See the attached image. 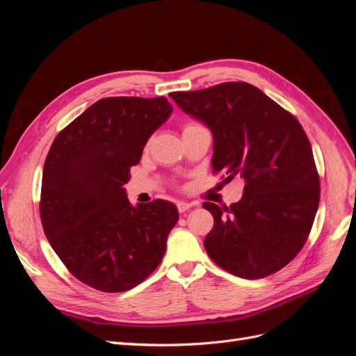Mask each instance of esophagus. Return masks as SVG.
<instances>
[{
    "label": "esophagus",
    "mask_w": 356,
    "mask_h": 356,
    "mask_svg": "<svg viewBox=\"0 0 356 356\" xmlns=\"http://www.w3.org/2000/svg\"><path fill=\"white\" fill-rule=\"evenodd\" d=\"M191 207H193V204L188 203V202H178V203H177V208H178V212H179V213H184V212L188 211Z\"/></svg>",
    "instance_id": "1"
}]
</instances>
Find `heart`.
Wrapping results in <instances>:
<instances>
[{"mask_svg": "<svg viewBox=\"0 0 356 356\" xmlns=\"http://www.w3.org/2000/svg\"><path fill=\"white\" fill-rule=\"evenodd\" d=\"M190 124H191V123H190ZM190 124H187V126H190Z\"/></svg>", "mask_w": 356, "mask_h": 356, "instance_id": "heart-1", "label": "heart"}]
</instances>
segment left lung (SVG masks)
Wrapping results in <instances>:
<instances>
[{"label":"left lung","mask_w":356,"mask_h":356,"mask_svg":"<svg viewBox=\"0 0 356 356\" xmlns=\"http://www.w3.org/2000/svg\"><path fill=\"white\" fill-rule=\"evenodd\" d=\"M182 111L213 135V172L243 178V196L227 207L204 202L213 227L204 250L224 270L261 279L300 252L319 204V175L297 118L255 86L230 81L172 92Z\"/></svg>","instance_id":"8db88e82"}]
</instances>
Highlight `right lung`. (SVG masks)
I'll return each mask as SVG.
<instances>
[{
  "instance_id": "1",
  "label": "right lung",
  "mask_w": 356,
  "mask_h": 356,
  "mask_svg": "<svg viewBox=\"0 0 356 356\" xmlns=\"http://www.w3.org/2000/svg\"><path fill=\"white\" fill-rule=\"evenodd\" d=\"M170 113L163 96L104 98L62 129L49 149L42 229L68 270L95 289H132L165 255L177 207L161 199L132 207L123 186Z\"/></svg>"
}]
</instances>
